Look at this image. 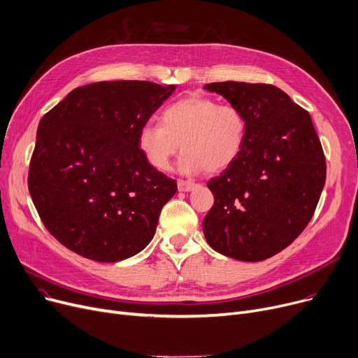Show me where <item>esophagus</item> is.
I'll use <instances>...</instances> for the list:
<instances>
[{"mask_svg": "<svg viewBox=\"0 0 358 358\" xmlns=\"http://www.w3.org/2000/svg\"><path fill=\"white\" fill-rule=\"evenodd\" d=\"M178 187H179L180 192H189V191H192V189L196 187V183H195V182H191V180L179 179V180H178Z\"/></svg>", "mask_w": 358, "mask_h": 358, "instance_id": "34e87169", "label": "esophagus"}]
</instances>
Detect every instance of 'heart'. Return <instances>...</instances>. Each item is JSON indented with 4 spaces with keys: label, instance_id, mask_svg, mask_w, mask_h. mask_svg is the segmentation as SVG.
<instances>
[{
    "label": "heart",
    "instance_id": "b5f03b06",
    "mask_svg": "<svg viewBox=\"0 0 358 358\" xmlns=\"http://www.w3.org/2000/svg\"><path fill=\"white\" fill-rule=\"evenodd\" d=\"M245 136L247 120L240 108L195 94L164 107L160 122L143 124L137 147L152 167L167 171L182 143V172L217 173L238 159Z\"/></svg>",
    "mask_w": 358,
    "mask_h": 358
}]
</instances>
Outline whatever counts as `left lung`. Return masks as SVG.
Segmentation results:
<instances>
[{
    "label": "left lung",
    "instance_id": "obj_1",
    "mask_svg": "<svg viewBox=\"0 0 358 358\" xmlns=\"http://www.w3.org/2000/svg\"><path fill=\"white\" fill-rule=\"evenodd\" d=\"M247 120L238 159L208 182L214 206L202 228L218 253L262 262L286 248L309 224L325 185L327 164L310 115L268 83L214 82Z\"/></svg>",
    "mask_w": 358,
    "mask_h": 358
}]
</instances>
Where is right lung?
I'll return each mask as SVG.
<instances>
[{
  "mask_svg": "<svg viewBox=\"0 0 358 358\" xmlns=\"http://www.w3.org/2000/svg\"><path fill=\"white\" fill-rule=\"evenodd\" d=\"M175 88L147 80L90 83L40 120L29 191L60 244L115 263L152 241L178 185L145 162L137 131Z\"/></svg>",
  "mask_w": 358,
  "mask_h": 358,
  "instance_id": "1",
  "label": "right lung"
}]
</instances>
